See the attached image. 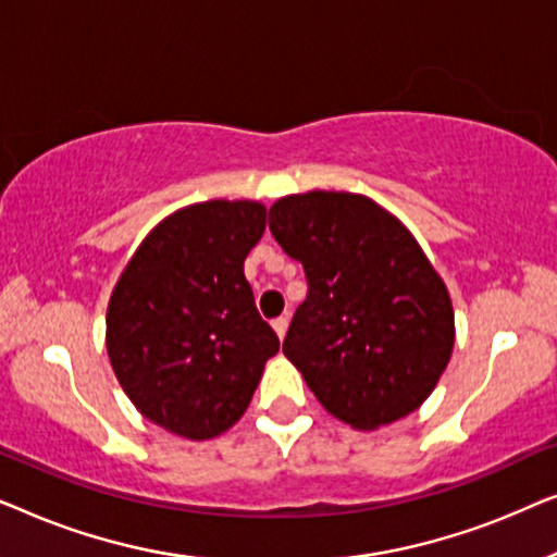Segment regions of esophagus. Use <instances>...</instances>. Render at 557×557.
<instances>
[{
	"mask_svg": "<svg viewBox=\"0 0 557 557\" xmlns=\"http://www.w3.org/2000/svg\"><path fill=\"white\" fill-rule=\"evenodd\" d=\"M273 330H276V334H278L281 339H284L286 337V330H288V317L284 314V317L273 319Z\"/></svg>",
	"mask_w": 557,
	"mask_h": 557,
	"instance_id": "1",
	"label": "esophagus"
}]
</instances>
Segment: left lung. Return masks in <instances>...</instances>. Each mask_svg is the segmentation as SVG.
<instances>
[{
	"label": "left lung",
	"mask_w": 557,
	"mask_h": 557,
	"mask_svg": "<svg viewBox=\"0 0 557 557\" xmlns=\"http://www.w3.org/2000/svg\"><path fill=\"white\" fill-rule=\"evenodd\" d=\"M269 227L307 276L284 355L317 400L355 429L413 413L454 349L451 299L413 235L370 197L322 189L281 197Z\"/></svg>",
	"instance_id": "1"
}]
</instances>
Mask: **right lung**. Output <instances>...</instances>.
Listing matches in <instances>:
<instances>
[{"label":"right lung","mask_w":557,"mask_h":557,"mask_svg":"<svg viewBox=\"0 0 557 557\" xmlns=\"http://www.w3.org/2000/svg\"><path fill=\"white\" fill-rule=\"evenodd\" d=\"M263 231L258 202L189 205L144 238L113 288V372L134 406L177 436L202 441L231 429L278 352L243 276Z\"/></svg>","instance_id":"1"}]
</instances>
